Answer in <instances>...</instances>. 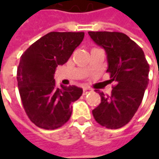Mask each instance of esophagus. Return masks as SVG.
<instances>
[{"label": "esophagus", "instance_id": "34e87169", "mask_svg": "<svg viewBox=\"0 0 159 159\" xmlns=\"http://www.w3.org/2000/svg\"><path fill=\"white\" fill-rule=\"evenodd\" d=\"M92 90L90 89H88V88H85V89H83V95H88L89 93H90Z\"/></svg>", "mask_w": 159, "mask_h": 159}]
</instances>
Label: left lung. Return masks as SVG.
Wrapping results in <instances>:
<instances>
[{"label": "left lung", "instance_id": "1", "mask_svg": "<svg viewBox=\"0 0 159 159\" xmlns=\"http://www.w3.org/2000/svg\"><path fill=\"white\" fill-rule=\"evenodd\" d=\"M89 36L107 55L111 94L101 95V103L93 110L95 121L109 129L126 125L143 101L149 84L150 65L144 53L127 35L118 32H89Z\"/></svg>", "mask_w": 159, "mask_h": 159}]
</instances>
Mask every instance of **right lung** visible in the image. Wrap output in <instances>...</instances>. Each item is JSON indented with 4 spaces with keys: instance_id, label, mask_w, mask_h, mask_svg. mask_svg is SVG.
Instances as JSON below:
<instances>
[{
    "instance_id": "add662e5",
    "label": "right lung",
    "mask_w": 159,
    "mask_h": 159,
    "mask_svg": "<svg viewBox=\"0 0 159 159\" xmlns=\"http://www.w3.org/2000/svg\"><path fill=\"white\" fill-rule=\"evenodd\" d=\"M84 39V33H48L21 56L17 67V86L23 107L38 127L53 130L70 118V103L83 90L76 86L58 88L54 80L57 65H63Z\"/></svg>"
}]
</instances>
